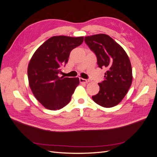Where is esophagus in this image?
Returning <instances> with one entry per match:
<instances>
[{"label":"esophagus","instance_id":"esophagus-1","mask_svg":"<svg viewBox=\"0 0 157 157\" xmlns=\"http://www.w3.org/2000/svg\"><path fill=\"white\" fill-rule=\"evenodd\" d=\"M79 80H80V83H88L90 82V80L84 79V78H80Z\"/></svg>","mask_w":157,"mask_h":157}]
</instances>
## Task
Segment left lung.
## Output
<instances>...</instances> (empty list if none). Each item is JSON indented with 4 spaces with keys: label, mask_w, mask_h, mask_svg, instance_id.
<instances>
[{
    "label": "left lung",
    "mask_w": 157,
    "mask_h": 157,
    "mask_svg": "<svg viewBox=\"0 0 157 157\" xmlns=\"http://www.w3.org/2000/svg\"><path fill=\"white\" fill-rule=\"evenodd\" d=\"M84 41L96 54L99 67L107 69L93 100L103 107L115 106L124 98L132 82L130 59L122 46L107 35L85 36Z\"/></svg>",
    "instance_id": "1"
}]
</instances>
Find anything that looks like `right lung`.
I'll return each mask as SVG.
<instances>
[{
	"label": "right lung",
	"mask_w": 157,
	"mask_h": 157,
	"mask_svg": "<svg viewBox=\"0 0 157 157\" xmlns=\"http://www.w3.org/2000/svg\"><path fill=\"white\" fill-rule=\"evenodd\" d=\"M83 36H54L38 48L28 65L31 91L45 108L58 110L69 103L79 78L60 77V67L67 63L71 50L81 44Z\"/></svg>",
	"instance_id": "obj_1"
}]
</instances>
